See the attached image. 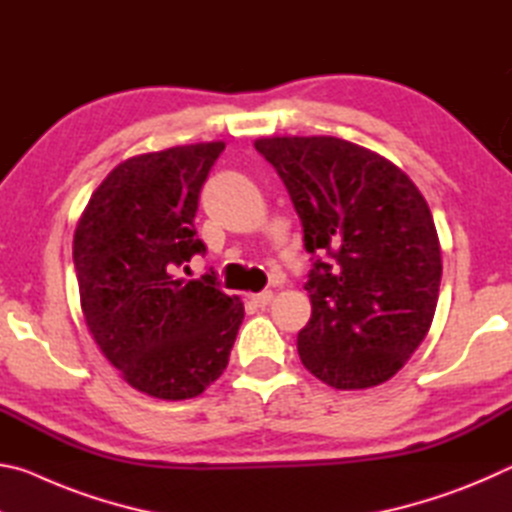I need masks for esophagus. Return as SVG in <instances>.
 <instances>
[{
    "instance_id": "obj_1",
    "label": "esophagus",
    "mask_w": 512,
    "mask_h": 512,
    "mask_svg": "<svg viewBox=\"0 0 512 512\" xmlns=\"http://www.w3.org/2000/svg\"><path fill=\"white\" fill-rule=\"evenodd\" d=\"M271 300H273V291H262V293H253V296H250V302H253L255 307H266Z\"/></svg>"
}]
</instances>
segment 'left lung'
<instances>
[{
	"label": "left lung",
	"instance_id": "obj_1",
	"mask_svg": "<svg viewBox=\"0 0 512 512\" xmlns=\"http://www.w3.org/2000/svg\"><path fill=\"white\" fill-rule=\"evenodd\" d=\"M287 185L316 259L298 354L339 391L379 386L427 336L438 305L440 241L427 201L384 155L332 135L255 140Z\"/></svg>",
	"mask_w": 512,
	"mask_h": 512
}]
</instances>
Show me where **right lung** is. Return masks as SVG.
<instances>
[{
    "instance_id": "add662e5",
    "label": "right lung",
    "mask_w": 512,
    "mask_h": 512,
    "mask_svg": "<svg viewBox=\"0 0 512 512\" xmlns=\"http://www.w3.org/2000/svg\"><path fill=\"white\" fill-rule=\"evenodd\" d=\"M223 149L201 142L119 162L74 230L85 325L126 384L158 400H189L219 379L244 320V302L212 275H176L205 250L194 216Z\"/></svg>"
}]
</instances>
